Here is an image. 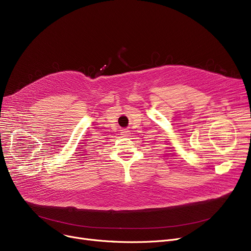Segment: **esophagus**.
Instances as JSON below:
<instances>
[{"mask_svg":"<svg viewBox=\"0 0 251 251\" xmlns=\"http://www.w3.org/2000/svg\"><path fill=\"white\" fill-rule=\"evenodd\" d=\"M121 135H122V137H128L130 135V131L123 129V130H121Z\"/></svg>","mask_w":251,"mask_h":251,"instance_id":"34e87169","label":"esophagus"}]
</instances>
